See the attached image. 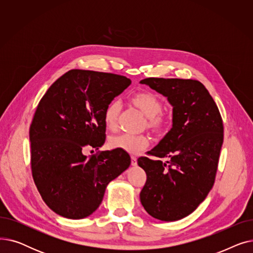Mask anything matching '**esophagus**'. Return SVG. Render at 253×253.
I'll use <instances>...</instances> for the list:
<instances>
[{"instance_id": "obj_1", "label": "esophagus", "mask_w": 253, "mask_h": 253, "mask_svg": "<svg viewBox=\"0 0 253 253\" xmlns=\"http://www.w3.org/2000/svg\"><path fill=\"white\" fill-rule=\"evenodd\" d=\"M131 165L132 166H136L137 165V159L135 157H133V156L131 157Z\"/></svg>"}]
</instances>
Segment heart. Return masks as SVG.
I'll return each mask as SVG.
<instances>
[{
  "mask_svg": "<svg viewBox=\"0 0 253 253\" xmlns=\"http://www.w3.org/2000/svg\"><path fill=\"white\" fill-rule=\"evenodd\" d=\"M132 105L139 110L147 118V126L155 133H163L170 126V118L162 112L163 102L158 95L151 91H140L130 98ZM122 105L119 100H113L108 104L104 111V124L106 128L114 130L119 123ZM150 144V138L145 135L119 134L109 139L111 149L121 150L129 154H138L147 149Z\"/></svg>",
  "mask_w": 253,
  "mask_h": 253,
  "instance_id": "heart-1",
  "label": "heart"
}]
</instances>
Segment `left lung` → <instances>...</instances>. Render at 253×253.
<instances>
[{
  "label": "left lung",
  "mask_w": 253,
  "mask_h": 253,
  "mask_svg": "<svg viewBox=\"0 0 253 253\" xmlns=\"http://www.w3.org/2000/svg\"><path fill=\"white\" fill-rule=\"evenodd\" d=\"M167 97L173 106L172 128L138 158L147 173L140 202L150 215L174 221L191 214L213 187L223 142L222 119L205 86L197 80L148 78L140 81Z\"/></svg>",
  "instance_id": "left-lung-1"
}]
</instances>
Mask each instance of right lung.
<instances>
[{"label": "right lung", "instance_id": "obj_1", "mask_svg": "<svg viewBox=\"0 0 253 253\" xmlns=\"http://www.w3.org/2000/svg\"><path fill=\"white\" fill-rule=\"evenodd\" d=\"M131 84L120 75L71 70L40 100L30 127L36 187L60 216L81 219L100 205L106 185L130 165L128 153L98 150L105 141L104 111Z\"/></svg>", "mask_w": 253, "mask_h": 253}]
</instances>
